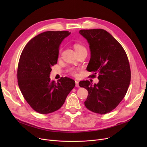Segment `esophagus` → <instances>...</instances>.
I'll return each instance as SVG.
<instances>
[{
	"instance_id": "1",
	"label": "esophagus",
	"mask_w": 147,
	"mask_h": 147,
	"mask_svg": "<svg viewBox=\"0 0 147 147\" xmlns=\"http://www.w3.org/2000/svg\"><path fill=\"white\" fill-rule=\"evenodd\" d=\"M75 83H76V87L77 88H79V82L78 81H75Z\"/></svg>"
}]
</instances>
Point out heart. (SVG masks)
<instances>
[{"label":"heart","mask_w":147,"mask_h":147,"mask_svg":"<svg viewBox=\"0 0 147 147\" xmlns=\"http://www.w3.org/2000/svg\"><path fill=\"white\" fill-rule=\"evenodd\" d=\"M74 49L76 50V51H78L82 49H83L84 48L83 46L79 45V44H75L74 45ZM67 71L71 74L72 76H77V71H76V69L74 68H69L68 69H67Z\"/></svg>","instance_id":"b5f03b06"}]
</instances>
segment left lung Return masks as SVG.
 <instances>
[{
  "instance_id": "obj_1",
  "label": "left lung",
  "mask_w": 147,
  "mask_h": 147,
  "mask_svg": "<svg viewBox=\"0 0 147 147\" xmlns=\"http://www.w3.org/2000/svg\"><path fill=\"white\" fill-rule=\"evenodd\" d=\"M79 33L87 40L90 59L86 69L98 75L99 82L80 81L79 86L88 91L84 105L90 111L101 114L114 110L124 98L131 78L126 53L119 42L103 29L81 30Z\"/></svg>"
}]
</instances>
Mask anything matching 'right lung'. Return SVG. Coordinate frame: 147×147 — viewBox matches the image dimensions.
I'll return each mask as SVG.
<instances>
[{
    "label": "right lung",
    "instance_id": "add662e5",
    "mask_svg": "<svg viewBox=\"0 0 147 147\" xmlns=\"http://www.w3.org/2000/svg\"><path fill=\"white\" fill-rule=\"evenodd\" d=\"M67 31H48L32 38L23 49L17 70L18 83L27 103L36 112L49 114L59 110L75 86L74 80L49 78L57 63L59 46L70 34Z\"/></svg>",
    "mask_w": 147,
    "mask_h": 147
}]
</instances>
